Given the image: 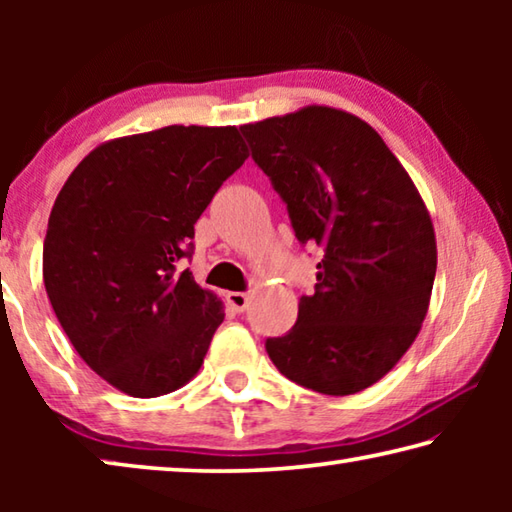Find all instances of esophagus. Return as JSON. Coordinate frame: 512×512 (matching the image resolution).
<instances>
[{"instance_id":"esophagus-1","label":"esophagus","mask_w":512,"mask_h":512,"mask_svg":"<svg viewBox=\"0 0 512 512\" xmlns=\"http://www.w3.org/2000/svg\"><path fill=\"white\" fill-rule=\"evenodd\" d=\"M248 293H241V291H230L228 296H225V302H228V307L232 311H237V314H241L248 307Z\"/></svg>"}]
</instances>
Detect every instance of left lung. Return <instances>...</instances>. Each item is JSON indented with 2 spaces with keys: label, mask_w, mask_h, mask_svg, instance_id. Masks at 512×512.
<instances>
[{
  "label": "left lung",
  "mask_w": 512,
  "mask_h": 512,
  "mask_svg": "<svg viewBox=\"0 0 512 512\" xmlns=\"http://www.w3.org/2000/svg\"><path fill=\"white\" fill-rule=\"evenodd\" d=\"M287 205L300 246H318L316 287L287 334L266 339L275 368L323 395H354L411 348L436 277V237L413 180L350 112L309 106L239 128Z\"/></svg>",
  "instance_id": "left-lung-1"
}]
</instances>
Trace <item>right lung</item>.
I'll use <instances>...</instances> for the list:
<instances>
[{
  "mask_svg": "<svg viewBox=\"0 0 512 512\" xmlns=\"http://www.w3.org/2000/svg\"><path fill=\"white\" fill-rule=\"evenodd\" d=\"M248 158L235 126H167L101 144L49 216L42 275L81 359L119 391L158 397L201 368L223 305L194 282V223Z\"/></svg>",
  "mask_w": 512,
  "mask_h": 512,
  "instance_id": "add662e5",
  "label": "right lung"
}]
</instances>
